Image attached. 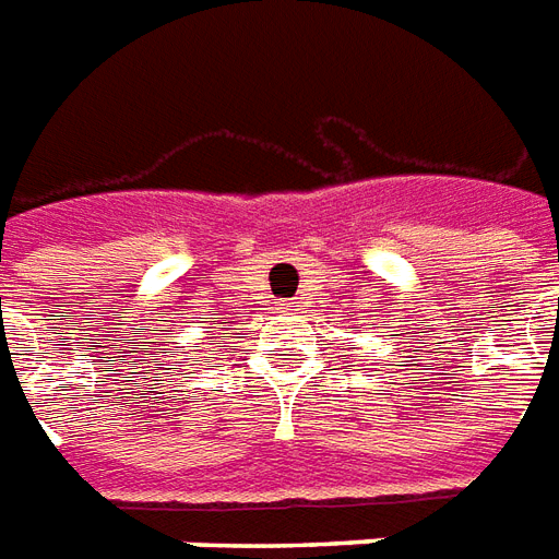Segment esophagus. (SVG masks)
Returning <instances> with one entry per match:
<instances>
[{
  "label": "esophagus",
  "mask_w": 559,
  "mask_h": 559,
  "mask_svg": "<svg viewBox=\"0 0 559 559\" xmlns=\"http://www.w3.org/2000/svg\"><path fill=\"white\" fill-rule=\"evenodd\" d=\"M284 311H296V302H284Z\"/></svg>",
  "instance_id": "esophagus-1"
}]
</instances>
